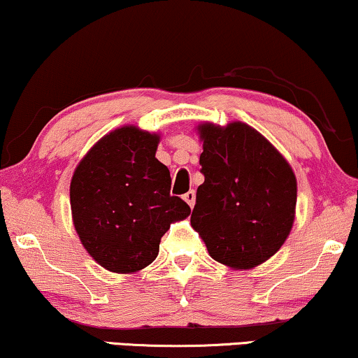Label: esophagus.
<instances>
[{
    "label": "esophagus",
    "instance_id": "34e87169",
    "mask_svg": "<svg viewBox=\"0 0 358 358\" xmlns=\"http://www.w3.org/2000/svg\"><path fill=\"white\" fill-rule=\"evenodd\" d=\"M184 200L189 203V207H194V203H195V192H194V190H189L187 194H184Z\"/></svg>",
    "mask_w": 358,
    "mask_h": 358
}]
</instances>
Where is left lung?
Instances as JSON below:
<instances>
[{
	"instance_id": "obj_1",
	"label": "left lung",
	"mask_w": 358,
	"mask_h": 358,
	"mask_svg": "<svg viewBox=\"0 0 358 358\" xmlns=\"http://www.w3.org/2000/svg\"><path fill=\"white\" fill-rule=\"evenodd\" d=\"M199 185L190 223L215 261L256 267L273 256L290 233L296 179L283 156L246 124L200 127Z\"/></svg>"
}]
</instances>
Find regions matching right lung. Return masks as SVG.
I'll list each match as a JSON object with an SVG mask.
<instances>
[{"label": "right lung", "instance_id": "1", "mask_svg": "<svg viewBox=\"0 0 358 358\" xmlns=\"http://www.w3.org/2000/svg\"><path fill=\"white\" fill-rule=\"evenodd\" d=\"M158 141V135L122 127L97 141L73 174L76 233L110 272L150 266L169 224L190 213L182 199L171 195L169 169L155 158Z\"/></svg>", "mask_w": 358, "mask_h": 358}]
</instances>
